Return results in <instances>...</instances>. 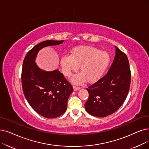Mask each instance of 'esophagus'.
<instances>
[{
  "mask_svg": "<svg viewBox=\"0 0 149 149\" xmlns=\"http://www.w3.org/2000/svg\"><path fill=\"white\" fill-rule=\"evenodd\" d=\"M73 89H74V91H79V89H80V87H78V86H73Z\"/></svg>",
  "mask_w": 149,
  "mask_h": 149,
  "instance_id": "1",
  "label": "esophagus"
}]
</instances>
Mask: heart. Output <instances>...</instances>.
<instances>
[{"label": "heart", "instance_id": "b5f03b06", "mask_svg": "<svg viewBox=\"0 0 149 149\" xmlns=\"http://www.w3.org/2000/svg\"><path fill=\"white\" fill-rule=\"evenodd\" d=\"M111 57L108 52L91 46H78L71 51V55H63L61 66L64 76L70 77L79 67L81 73L74 76L71 81L81 84L86 79L89 83L98 81L108 68Z\"/></svg>", "mask_w": 149, "mask_h": 149}]
</instances>
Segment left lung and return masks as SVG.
I'll return each instance as SVG.
<instances>
[{"label":"left lung","instance_id":"1","mask_svg":"<svg viewBox=\"0 0 149 149\" xmlns=\"http://www.w3.org/2000/svg\"><path fill=\"white\" fill-rule=\"evenodd\" d=\"M116 47V55L108 72L86 88L89 97L84 105L93 116L104 117L118 109L125 100L130 86L131 71L126 54Z\"/></svg>","mask_w":149,"mask_h":149}]
</instances>
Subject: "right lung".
Returning <instances> with one entry per match:
<instances>
[{"label":"right lung","mask_w":149,"mask_h":149,"mask_svg":"<svg viewBox=\"0 0 149 149\" xmlns=\"http://www.w3.org/2000/svg\"><path fill=\"white\" fill-rule=\"evenodd\" d=\"M63 41L46 40L41 42L27 52L22 64L21 81L24 96L35 111L48 118L61 116L66 111L68 99L73 88L58 70H41L35 59L43 47L60 45Z\"/></svg>","instance_id":"right-lung-1"}]
</instances>
